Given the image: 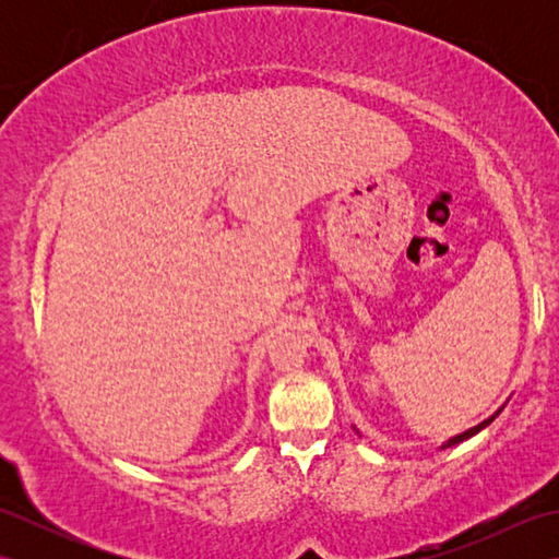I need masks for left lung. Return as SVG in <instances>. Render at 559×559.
Here are the masks:
<instances>
[{
	"instance_id": "8db88e82",
	"label": "left lung",
	"mask_w": 559,
	"mask_h": 559,
	"mask_svg": "<svg viewBox=\"0 0 559 559\" xmlns=\"http://www.w3.org/2000/svg\"><path fill=\"white\" fill-rule=\"evenodd\" d=\"M497 413H500V411H497ZM495 413V415H497ZM495 415H492V418H488V420H483L480 425H476V427H471V430H466V432H461V435H456V437H451L449 439V442L444 444V447H454V444H459V442H463V439H468V437H473V435H478L480 430H483V427H488L492 420H495Z\"/></svg>"
}]
</instances>
